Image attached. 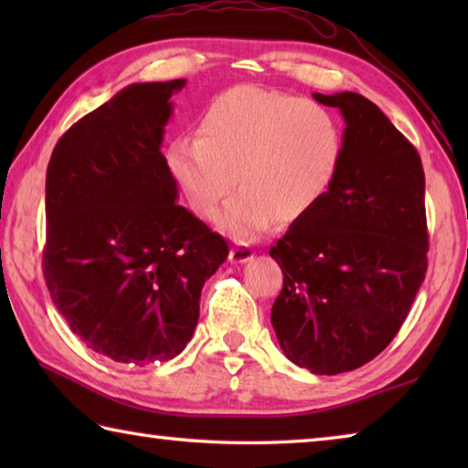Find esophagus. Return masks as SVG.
Listing matches in <instances>:
<instances>
[{
	"label": "esophagus",
	"mask_w": 468,
	"mask_h": 468,
	"mask_svg": "<svg viewBox=\"0 0 468 468\" xmlns=\"http://www.w3.org/2000/svg\"><path fill=\"white\" fill-rule=\"evenodd\" d=\"M253 256H256V251H253V248H250L248 243H235L231 251H229V262L243 264V262H250Z\"/></svg>",
	"instance_id": "34e87169"
}]
</instances>
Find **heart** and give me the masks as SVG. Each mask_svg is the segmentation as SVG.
<instances>
[{
	"instance_id": "heart-1",
	"label": "heart",
	"mask_w": 468,
	"mask_h": 468,
	"mask_svg": "<svg viewBox=\"0 0 468 468\" xmlns=\"http://www.w3.org/2000/svg\"><path fill=\"white\" fill-rule=\"evenodd\" d=\"M343 136L330 111L315 101L235 86L210 102L200 138L177 140L169 165L197 217L220 215L235 239L250 241L279 217L297 223L318 206L336 176Z\"/></svg>"
}]
</instances>
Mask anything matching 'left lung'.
I'll return each instance as SVG.
<instances>
[{"label": "left lung", "mask_w": 468, "mask_h": 468, "mask_svg": "<svg viewBox=\"0 0 468 468\" xmlns=\"http://www.w3.org/2000/svg\"><path fill=\"white\" fill-rule=\"evenodd\" d=\"M314 99L343 113V154L318 206L271 248L282 271L271 322L295 366L336 376L392 343L425 279V173L417 148L369 99Z\"/></svg>", "instance_id": "left-lung-1"}]
</instances>
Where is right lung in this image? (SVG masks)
I'll use <instances>...</instances> for the list:
<instances>
[{
    "label": "right lung",
    "mask_w": 468,
    "mask_h": 468,
    "mask_svg": "<svg viewBox=\"0 0 468 468\" xmlns=\"http://www.w3.org/2000/svg\"><path fill=\"white\" fill-rule=\"evenodd\" d=\"M132 84L78 120L53 148L45 181L47 289L94 353L144 366L184 351L206 279L229 243L179 206L161 153L171 94Z\"/></svg>",
    "instance_id": "add662e5"
}]
</instances>
